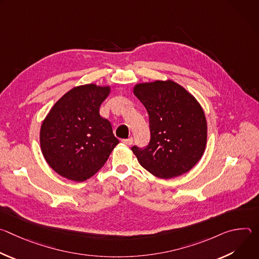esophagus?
Here are the masks:
<instances>
[{
  "instance_id": "obj_1",
  "label": "esophagus",
  "mask_w": 259,
  "mask_h": 259,
  "mask_svg": "<svg viewBox=\"0 0 259 259\" xmlns=\"http://www.w3.org/2000/svg\"><path fill=\"white\" fill-rule=\"evenodd\" d=\"M122 142L126 145H131L133 143V138H128V139H122Z\"/></svg>"
}]
</instances>
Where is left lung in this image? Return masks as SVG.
<instances>
[{
    "label": "left lung",
    "instance_id": "left-lung-1",
    "mask_svg": "<svg viewBox=\"0 0 259 259\" xmlns=\"http://www.w3.org/2000/svg\"><path fill=\"white\" fill-rule=\"evenodd\" d=\"M133 93L147 110L151 130L149 145L131 149L139 164L164 179L189 172L202 158L207 143L201 104L171 80L136 84Z\"/></svg>",
    "mask_w": 259,
    "mask_h": 259
}]
</instances>
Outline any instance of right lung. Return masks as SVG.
<instances>
[{"label":"right lung","mask_w":259,"mask_h":259,"mask_svg":"<svg viewBox=\"0 0 259 259\" xmlns=\"http://www.w3.org/2000/svg\"><path fill=\"white\" fill-rule=\"evenodd\" d=\"M109 86L73 87L52 106L42 123L40 144L48 165L60 176L82 182L92 177L119 143L99 107Z\"/></svg>","instance_id":"add662e5"}]
</instances>
